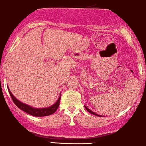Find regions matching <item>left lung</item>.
Segmentation results:
<instances>
[{
  "instance_id": "1",
  "label": "left lung",
  "mask_w": 146,
  "mask_h": 146,
  "mask_svg": "<svg viewBox=\"0 0 146 146\" xmlns=\"http://www.w3.org/2000/svg\"><path fill=\"white\" fill-rule=\"evenodd\" d=\"M85 109H86V110H87V111H88L89 113H90L91 114L95 115H96V116H99V117H100V115H98V114H96V113H95L93 112V111H91L90 109H88V108H87V107H85Z\"/></svg>"
}]
</instances>
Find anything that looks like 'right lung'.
Returning a JSON list of instances; mask_svg holds the SVG:
<instances>
[{
    "label": "right lung",
    "instance_id": "1",
    "mask_svg": "<svg viewBox=\"0 0 146 146\" xmlns=\"http://www.w3.org/2000/svg\"><path fill=\"white\" fill-rule=\"evenodd\" d=\"M9 92L10 96H11L12 100L13 101L14 104L19 108V109H20L21 110L31 115L36 116V117H44V116H48L54 113L57 110L58 107H59V106L60 100H61V96H60V97L59 98V99H58V100L56 101V103L53 104L51 107L48 108H43V109H35V108H33L31 107V106H29L27 105V104L22 103V102H20L18 100H17V99L13 96V94H11V92H10L9 90Z\"/></svg>",
    "mask_w": 146,
    "mask_h": 146
}]
</instances>
